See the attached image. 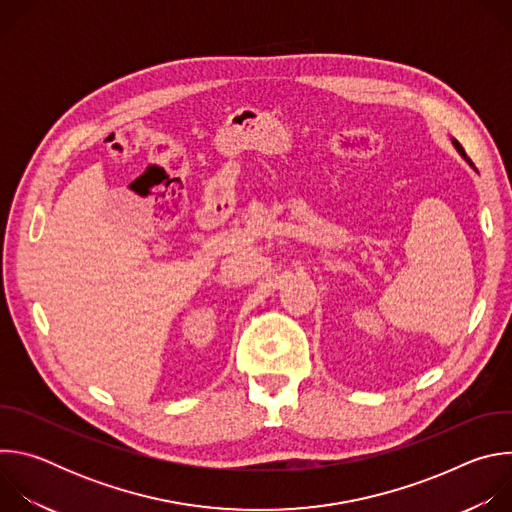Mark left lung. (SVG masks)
Returning <instances> with one entry per match:
<instances>
[{
    "mask_svg": "<svg viewBox=\"0 0 512 512\" xmlns=\"http://www.w3.org/2000/svg\"><path fill=\"white\" fill-rule=\"evenodd\" d=\"M454 145H456V150H458V152H460V154L466 158V152H464V148H462V145H460L456 139H454ZM466 160H468V164H470V166H474V162H472L470 158H466Z\"/></svg>",
    "mask_w": 512,
    "mask_h": 512,
    "instance_id": "obj_1",
    "label": "left lung"
}]
</instances>
